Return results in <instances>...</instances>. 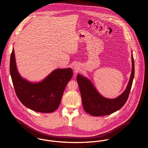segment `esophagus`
<instances>
[{"label": "esophagus", "mask_w": 148, "mask_h": 148, "mask_svg": "<svg viewBox=\"0 0 148 148\" xmlns=\"http://www.w3.org/2000/svg\"><path fill=\"white\" fill-rule=\"evenodd\" d=\"M74 69H75V71H78V67H77V66H76V65H75V66H74Z\"/></svg>", "instance_id": "obj_1"}]
</instances>
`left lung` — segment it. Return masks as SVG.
Wrapping results in <instances>:
<instances>
[{"label":"left lung","mask_w":148,"mask_h":148,"mask_svg":"<svg viewBox=\"0 0 148 148\" xmlns=\"http://www.w3.org/2000/svg\"><path fill=\"white\" fill-rule=\"evenodd\" d=\"M132 69L125 90L118 97L109 99L103 97L96 90L92 83L81 75L77 76V81L81 93L85 111L93 116L110 114L121 108L128 99L134 76V63L132 55Z\"/></svg>","instance_id":"8db88e82"}]
</instances>
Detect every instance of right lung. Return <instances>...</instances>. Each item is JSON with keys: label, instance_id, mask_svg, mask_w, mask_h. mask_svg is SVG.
Here are the masks:
<instances>
[{"label": "right lung", "instance_id": "add662e5", "mask_svg": "<svg viewBox=\"0 0 148 148\" xmlns=\"http://www.w3.org/2000/svg\"><path fill=\"white\" fill-rule=\"evenodd\" d=\"M10 71L15 93L21 103L32 110L42 113H52L59 108L66 85L73 76L71 68L56 69L42 82L31 83L19 74L14 48Z\"/></svg>", "mask_w": 148, "mask_h": 148}]
</instances>
